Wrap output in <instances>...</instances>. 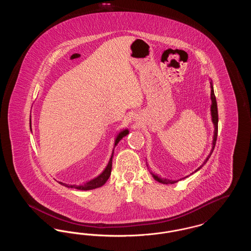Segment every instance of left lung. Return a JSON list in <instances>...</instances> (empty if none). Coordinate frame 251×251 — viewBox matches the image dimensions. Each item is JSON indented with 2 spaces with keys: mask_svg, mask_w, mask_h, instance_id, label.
<instances>
[{
  "mask_svg": "<svg viewBox=\"0 0 251 251\" xmlns=\"http://www.w3.org/2000/svg\"><path fill=\"white\" fill-rule=\"evenodd\" d=\"M210 84H211V100H212L211 115H212V120H213V123H214V125H215V132H214V139H213V147H212V150H211L210 154H209L208 157L206 158V160L204 161V163H203L202 165H201V167H199V168H197V169L195 170V172L199 171V170H200V169H201V167H202L203 166L207 163V161L209 160L210 156L212 155V153H213V151H214L215 143H216V138H217V131H218V112H217V103H216V99H215V92H214V87H213V83H212V81L210 82ZM195 172H193V173H195ZM151 175L153 176V178H154L157 181L162 182V183H164V184H173V183H175V182L179 181V180H171V179H161L160 177H158L157 175L153 174V173H151ZM188 176H190V175H188ZM188 176H186V177H184V178H181V179H185V178H187Z\"/></svg>",
  "mask_w": 251,
  "mask_h": 251,
  "instance_id": "1",
  "label": "left lung"
}]
</instances>
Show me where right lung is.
Here are the masks:
<instances>
[{"instance_id": "right-lung-1", "label": "right lung", "mask_w": 251, "mask_h": 251, "mask_svg": "<svg viewBox=\"0 0 251 251\" xmlns=\"http://www.w3.org/2000/svg\"><path fill=\"white\" fill-rule=\"evenodd\" d=\"M31 122V121H30ZM129 133L128 130H123L122 131H120V133L117 135V138L115 140V147L117 146V144L120 142V140L126 136L127 134ZM113 154L114 152L112 153V156L109 160V163H108L107 167H105V169L102 171V173L100 175H99L95 179H91L87 182H85L84 184H81V185H72V184H67V183H64V182H61L59 181L60 184L66 186V187H69V188H75V189H78V190H91V189H95L98 187H100L102 186L109 179L110 175H111V170H112V159H113Z\"/></svg>"}]
</instances>
